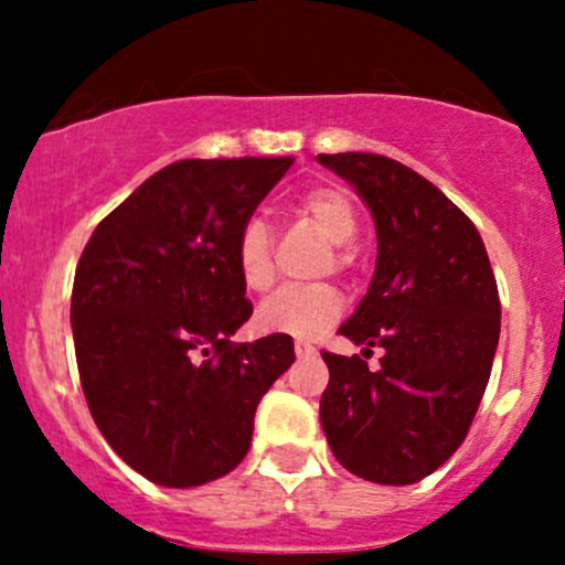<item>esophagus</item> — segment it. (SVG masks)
<instances>
[{"instance_id":"1","label":"esophagus","mask_w":565,"mask_h":565,"mask_svg":"<svg viewBox=\"0 0 565 565\" xmlns=\"http://www.w3.org/2000/svg\"><path fill=\"white\" fill-rule=\"evenodd\" d=\"M295 355H298V358L315 355V347H311L309 341H295Z\"/></svg>"}]
</instances>
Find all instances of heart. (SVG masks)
<instances>
[{
  "instance_id": "heart-1",
  "label": "heart",
  "mask_w": 565,
  "mask_h": 565,
  "mask_svg": "<svg viewBox=\"0 0 565 565\" xmlns=\"http://www.w3.org/2000/svg\"><path fill=\"white\" fill-rule=\"evenodd\" d=\"M300 213L328 237L333 246H350L358 237V213L352 199L335 185H317L306 191L298 202ZM347 256L335 254V265H344ZM235 267L243 287L250 292H262L273 284L276 267H273V243L270 230L262 218H248L241 226L235 241ZM344 311V298L330 284L315 287H284L262 300L256 309V324L265 333H284L311 339L328 330Z\"/></svg>"
}]
</instances>
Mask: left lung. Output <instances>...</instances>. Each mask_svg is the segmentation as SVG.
<instances>
[{
	"label": "left lung",
	"mask_w": 565,
	"mask_h": 565,
	"mask_svg": "<svg viewBox=\"0 0 565 565\" xmlns=\"http://www.w3.org/2000/svg\"><path fill=\"white\" fill-rule=\"evenodd\" d=\"M317 161L355 188L377 232L372 284L339 333L363 352L383 347L374 372L322 352L319 420L352 476L404 487L467 437L498 350V284L472 221L426 177L372 152Z\"/></svg>",
	"instance_id": "obj_1"
}]
</instances>
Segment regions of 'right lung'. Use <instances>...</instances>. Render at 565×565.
Listing matches in <instances>:
<instances>
[{
	"label": "right lung",
	"mask_w": 565,
	"mask_h": 565,
	"mask_svg": "<svg viewBox=\"0 0 565 565\" xmlns=\"http://www.w3.org/2000/svg\"><path fill=\"white\" fill-rule=\"evenodd\" d=\"M289 167L177 161L108 213L78 259L71 324L89 413L117 457L158 487L235 470L256 404L292 366L289 335L230 341L254 311L237 232Z\"/></svg>",
	"instance_id": "right-lung-1"
}]
</instances>
